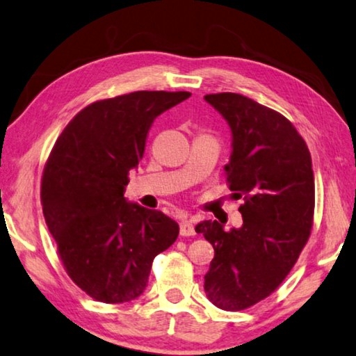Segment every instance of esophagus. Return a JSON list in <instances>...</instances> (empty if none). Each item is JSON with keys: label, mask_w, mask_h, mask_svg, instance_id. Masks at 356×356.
<instances>
[{"label": "esophagus", "mask_w": 356, "mask_h": 356, "mask_svg": "<svg viewBox=\"0 0 356 356\" xmlns=\"http://www.w3.org/2000/svg\"><path fill=\"white\" fill-rule=\"evenodd\" d=\"M179 234H181L183 237H189V235H194L195 229L193 226V222L188 221V220L181 221V224H179Z\"/></svg>", "instance_id": "obj_1"}]
</instances>
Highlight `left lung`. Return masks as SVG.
<instances>
[{
  "instance_id": "1",
  "label": "left lung",
  "mask_w": 356,
  "mask_h": 356,
  "mask_svg": "<svg viewBox=\"0 0 356 356\" xmlns=\"http://www.w3.org/2000/svg\"><path fill=\"white\" fill-rule=\"evenodd\" d=\"M232 130L227 184L243 224L195 226L215 248L205 293L222 310H245L275 291L296 264L314 226L315 181L302 136L283 116L232 92L205 95Z\"/></svg>"
}]
</instances>
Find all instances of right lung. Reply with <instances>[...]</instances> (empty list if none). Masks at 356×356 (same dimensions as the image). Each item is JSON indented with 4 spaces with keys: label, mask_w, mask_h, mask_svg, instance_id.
Returning <instances> with one entry per match:
<instances>
[{
    "label": "right lung",
    "mask_w": 356,
    "mask_h": 356,
    "mask_svg": "<svg viewBox=\"0 0 356 356\" xmlns=\"http://www.w3.org/2000/svg\"><path fill=\"white\" fill-rule=\"evenodd\" d=\"M189 97L138 90L94 102L52 147L42 172V213L65 270L98 302L138 298L152 261L178 237L172 218L129 204L124 189L145 154L151 124Z\"/></svg>",
    "instance_id": "obj_1"
}]
</instances>
